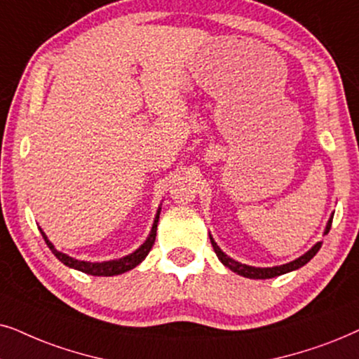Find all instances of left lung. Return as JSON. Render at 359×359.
I'll list each match as a JSON object with an SVG mask.
<instances>
[{
    "mask_svg": "<svg viewBox=\"0 0 359 359\" xmlns=\"http://www.w3.org/2000/svg\"><path fill=\"white\" fill-rule=\"evenodd\" d=\"M332 219H333V213L330 215L328 222H327V226H325V231L323 235H327L330 231V228H332ZM210 241H212V246L215 252H217L218 259L222 261L223 266H226L228 269H231L233 272H236V274H240L243 277H248V279H272V277H277V276H283V274H287V272H292V271H297L300 267L307 264V262L312 259V257L317 255L320 248H322V241L315 243V245L310 248V250L302 255L297 259L287 262V264H280V266H272V267H256V266H248V264H243V262H238L233 259V257H229L228 255H224V252L219 250V246L217 245V241L213 240V236L210 235Z\"/></svg>",
    "mask_w": 359,
    "mask_h": 359,
    "instance_id": "8db88e82",
    "label": "left lung"
}]
</instances>
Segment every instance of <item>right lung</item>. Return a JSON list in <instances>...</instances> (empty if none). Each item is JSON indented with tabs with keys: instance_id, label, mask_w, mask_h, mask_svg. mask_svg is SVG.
<instances>
[{
	"instance_id": "1",
	"label": "right lung",
	"mask_w": 359,
	"mask_h": 359,
	"mask_svg": "<svg viewBox=\"0 0 359 359\" xmlns=\"http://www.w3.org/2000/svg\"><path fill=\"white\" fill-rule=\"evenodd\" d=\"M159 215H161V207L157 208V213L154 217V223H152L149 235H147L146 241L142 243V245L137 248L136 251H133V252H130V255H126L123 257H118V259H109V261H102V262L80 261V259H75V257H72L69 255H65V252L57 251L55 246L52 245L49 238H47L44 229H42V228H39V229H41L42 238H44L46 243H47V246H49L50 251L54 252V256L60 262H64L67 267H72V269H76V271H82V272H85V274H90V276L109 277V276H118V274H123V272L135 269L136 266H140L141 262L146 259V256L149 255L151 248L156 241V231H157V223H159Z\"/></svg>"
}]
</instances>
